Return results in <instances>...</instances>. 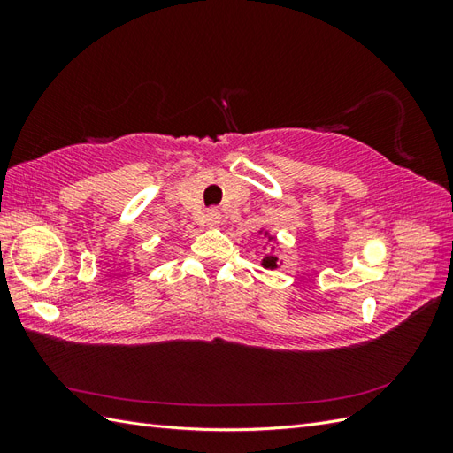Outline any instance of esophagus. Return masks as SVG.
<instances>
[{
  "label": "esophagus",
  "instance_id": "1",
  "mask_svg": "<svg viewBox=\"0 0 453 453\" xmlns=\"http://www.w3.org/2000/svg\"><path fill=\"white\" fill-rule=\"evenodd\" d=\"M205 221H208V225H211V226H217L219 223H221V213H219V210H210L208 213H205Z\"/></svg>",
  "mask_w": 453,
  "mask_h": 453
}]
</instances>
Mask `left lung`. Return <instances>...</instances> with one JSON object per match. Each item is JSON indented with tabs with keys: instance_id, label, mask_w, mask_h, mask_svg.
Instances as JSON below:
<instances>
[{
	"instance_id": "8db88e82",
	"label": "left lung",
	"mask_w": 453,
	"mask_h": 453,
	"mask_svg": "<svg viewBox=\"0 0 453 453\" xmlns=\"http://www.w3.org/2000/svg\"><path fill=\"white\" fill-rule=\"evenodd\" d=\"M265 236H268V232ZM268 240H273L272 236H268ZM263 266L265 268H270V270H273V268H278V257H273V255H266L265 258H263Z\"/></svg>"
}]
</instances>
